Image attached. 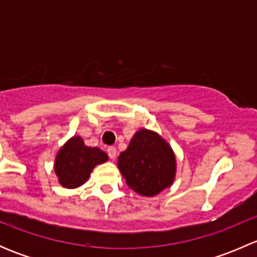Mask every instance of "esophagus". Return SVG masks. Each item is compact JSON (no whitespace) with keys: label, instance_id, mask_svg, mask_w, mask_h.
<instances>
[{"label":"esophagus","instance_id":"1","mask_svg":"<svg viewBox=\"0 0 257 257\" xmlns=\"http://www.w3.org/2000/svg\"><path fill=\"white\" fill-rule=\"evenodd\" d=\"M107 153H108V155H109V158L110 159H114V158L116 157V149L114 147H109L107 149Z\"/></svg>","mask_w":257,"mask_h":257}]
</instances>
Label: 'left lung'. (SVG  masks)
Returning <instances> with one entry per match:
<instances>
[{
    "instance_id": "8db88e82",
    "label": "left lung",
    "mask_w": 257,
    "mask_h": 257,
    "mask_svg": "<svg viewBox=\"0 0 257 257\" xmlns=\"http://www.w3.org/2000/svg\"><path fill=\"white\" fill-rule=\"evenodd\" d=\"M118 168L129 188L154 196L174 181L175 155L159 134L141 129L119 155Z\"/></svg>"
}]
</instances>
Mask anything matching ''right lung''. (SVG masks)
<instances>
[{
	"label": "right lung",
	"mask_w": 257,
	"mask_h": 257,
	"mask_svg": "<svg viewBox=\"0 0 257 257\" xmlns=\"http://www.w3.org/2000/svg\"><path fill=\"white\" fill-rule=\"evenodd\" d=\"M107 160L108 155L99 148L87 147L80 137H73L57 154L54 172L62 186L74 189L87 181L95 165Z\"/></svg>",
	"instance_id": "1"
}]
</instances>
